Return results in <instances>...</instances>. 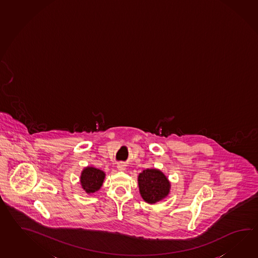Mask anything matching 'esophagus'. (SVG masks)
Wrapping results in <instances>:
<instances>
[{
  "instance_id": "esophagus-1",
  "label": "esophagus",
  "mask_w": 258,
  "mask_h": 258,
  "mask_svg": "<svg viewBox=\"0 0 258 258\" xmlns=\"http://www.w3.org/2000/svg\"><path fill=\"white\" fill-rule=\"evenodd\" d=\"M116 167H117V169H118L119 171H124V170L126 169V164L121 162V163H117V166H116Z\"/></svg>"
}]
</instances>
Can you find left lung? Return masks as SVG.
<instances>
[{"label":"left lung","instance_id":"1","mask_svg":"<svg viewBox=\"0 0 258 258\" xmlns=\"http://www.w3.org/2000/svg\"><path fill=\"white\" fill-rule=\"evenodd\" d=\"M140 193L147 203L153 204L164 199L170 191L166 176L157 169H146L138 177Z\"/></svg>","mask_w":258,"mask_h":258}]
</instances>
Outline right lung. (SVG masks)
Listing matches in <instances>:
<instances>
[{
	"instance_id": "right-lung-1",
	"label": "right lung",
	"mask_w": 258,
	"mask_h": 258,
	"mask_svg": "<svg viewBox=\"0 0 258 258\" xmlns=\"http://www.w3.org/2000/svg\"><path fill=\"white\" fill-rule=\"evenodd\" d=\"M105 173L95 167H86L81 175V184L86 193L91 194L100 189L105 179Z\"/></svg>"
}]
</instances>
